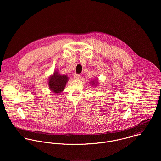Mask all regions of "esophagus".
I'll list each match as a JSON object with an SVG mask.
<instances>
[{
  "label": "esophagus",
  "instance_id": "esophagus-1",
  "mask_svg": "<svg viewBox=\"0 0 161 161\" xmlns=\"http://www.w3.org/2000/svg\"><path fill=\"white\" fill-rule=\"evenodd\" d=\"M74 77L75 79H79L80 78V75L79 74H74Z\"/></svg>",
  "mask_w": 161,
  "mask_h": 161
}]
</instances>
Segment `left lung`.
<instances>
[{
    "mask_svg": "<svg viewBox=\"0 0 161 161\" xmlns=\"http://www.w3.org/2000/svg\"><path fill=\"white\" fill-rule=\"evenodd\" d=\"M95 82H96V81H92V82H93V84H94L95 83ZM93 84H92V85H93Z\"/></svg>",
    "mask_w": 161,
    "mask_h": 161,
    "instance_id": "1",
    "label": "left lung"
}]
</instances>
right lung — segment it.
I'll list each match as a JSON object with an SVG mask.
<instances>
[{
    "mask_svg": "<svg viewBox=\"0 0 161 161\" xmlns=\"http://www.w3.org/2000/svg\"><path fill=\"white\" fill-rule=\"evenodd\" d=\"M68 80V77L65 75H61L56 71L49 80V87L54 93H58L62 92Z\"/></svg>",
    "mask_w": 161,
    "mask_h": 161,
    "instance_id": "add662e5",
    "label": "right lung"
}]
</instances>
